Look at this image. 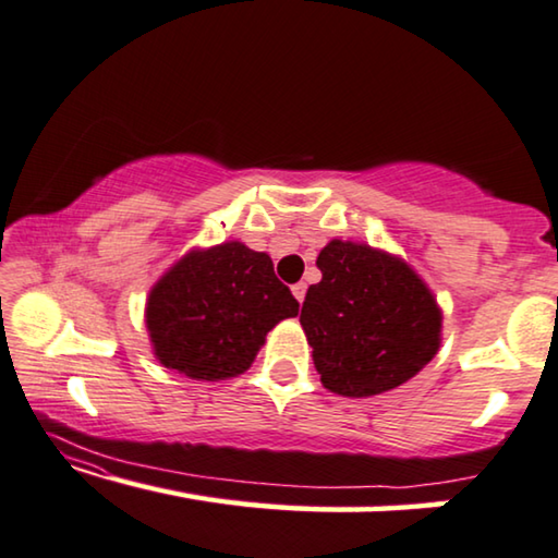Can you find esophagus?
Returning <instances> with one entry per match:
<instances>
[{
	"mask_svg": "<svg viewBox=\"0 0 558 558\" xmlns=\"http://www.w3.org/2000/svg\"><path fill=\"white\" fill-rule=\"evenodd\" d=\"M290 290H293L295 301H298V303H303V298H305V290H307V286H305V282H295V286H293V288H290Z\"/></svg>",
	"mask_w": 558,
	"mask_h": 558,
	"instance_id": "obj_1",
	"label": "esophagus"
}]
</instances>
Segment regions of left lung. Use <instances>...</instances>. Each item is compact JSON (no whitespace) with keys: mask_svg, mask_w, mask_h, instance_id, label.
<instances>
[{"mask_svg":"<svg viewBox=\"0 0 558 558\" xmlns=\"http://www.w3.org/2000/svg\"><path fill=\"white\" fill-rule=\"evenodd\" d=\"M307 288L301 326L330 393L368 398L411 380L440 348L444 313L403 257L332 238Z\"/></svg>","mask_w":558,"mask_h":558,"instance_id":"left-lung-1","label":"left lung"}]
</instances>
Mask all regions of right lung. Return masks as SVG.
<instances>
[{
  "mask_svg": "<svg viewBox=\"0 0 558 558\" xmlns=\"http://www.w3.org/2000/svg\"><path fill=\"white\" fill-rule=\"evenodd\" d=\"M298 315L268 253L240 240L193 247L149 288L145 326L155 359L193 380H228L251 368L265 336Z\"/></svg>",
  "mask_w": 558,
  "mask_h": 558,
  "instance_id": "obj_1",
  "label": "right lung"
}]
</instances>
